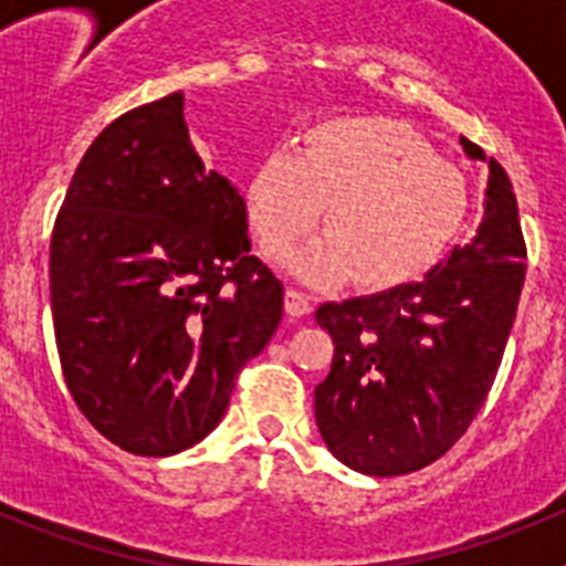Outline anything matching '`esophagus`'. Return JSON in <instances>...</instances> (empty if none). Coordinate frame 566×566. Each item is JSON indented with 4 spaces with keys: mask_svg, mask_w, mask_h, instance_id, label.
I'll use <instances>...</instances> for the list:
<instances>
[{
    "mask_svg": "<svg viewBox=\"0 0 566 566\" xmlns=\"http://www.w3.org/2000/svg\"><path fill=\"white\" fill-rule=\"evenodd\" d=\"M286 314L289 317H306V314H312V300H308L303 292H297V289H289Z\"/></svg>",
    "mask_w": 566,
    "mask_h": 566,
    "instance_id": "1",
    "label": "esophagus"
}]
</instances>
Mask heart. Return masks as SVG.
<instances>
[{
    "label": "heart",
    "instance_id": "1",
    "mask_svg": "<svg viewBox=\"0 0 566 566\" xmlns=\"http://www.w3.org/2000/svg\"><path fill=\"white\" fill-rule=\"evenodd\" d=\"M243 203L263 254L312 232L326 206L328 234L289 254V266L312 283L354 274L365 292H394L422 280L453 247L468 187L411 127L385 115H337L303 129L297 155L269 153L249 175Z\"/></svg>",
    "mask_w": 566,
    "mask_h": 566
}]
</instances>
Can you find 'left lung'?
I'll use <instances>...</instances> for the list:
<instances>
[{
	"mask_svg": "<svg viewBox=\"0 0 566 566\" xmlns=\"http://www.w3.org/2000/svg\"><path fill=\"white\" fill-rule=\"evenodd\" d=\"M488 164L482 223L419 283L323 303L332 371L314 388L328 451L365 476H402L437 462L482 411L496 379L524 286V238L507 172Z\"/></svg>",
	"mask_w": 566,
	"mask_h": 566,
	"instance_id": "1",
	"label": "left lung"
}]
</instances>
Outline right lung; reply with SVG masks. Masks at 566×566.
I'll return each instance as SVG.
<instances>
[{
	"label": "right lung",
	"mask_w": 566,
	"mask_h": 566,
	"mask_svg": "<svg viewBox=\"0 0 566 566\" xmlns=\"http://www.w3.org/2000/svg\"><path fill=\"white\" fill-rule=\"evenodd\" d=\"M249 252L247 203L195 149L184 93L90 144L50 240V306L64 382L109 442L172 457L218 428L283 317V283Z\"/></svg>",
	"instance_id": "right-lung-1"
}]
</instances>
